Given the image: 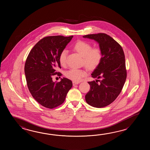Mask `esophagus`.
Wrapping results in <instances>:
<instances>
[{
  "instance_id": "esophagus-1",
  "label": "esophagus",
  "mask_w": 150,
  "mask_h": 150,
  "mask_svg": "<svg viewBox=\"0 0 150 150\" xmlns=\"http://www.w3.org/2000/svg\"><path fill=\"white\" fill-rule=\"evenodd\" d=\"M73 85L74 86V85H77V84H78V83H79V82H76V81H73Z\"/></svg>"
}]
</instances>
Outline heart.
<instances>
[{
    "mask_svg": "<svg viewBox=\"0 0 150 150\" xmlns=\"http://www.w3.org/2000/svg\"><path fill=\"white\" fill-rule=\"evenodd\" d=\"M74 49L83 56V63L89 70H94L100 64L102 59L101 49L98 47L92 48V45L85 41L80 40L76 42ZM67 51L63 50L59 55V62L62 66H65L67 63ZM87 72L83 69H72L65 74L66 77L74 81H79L86 76Z\"/></svg>",
    "mask_w": 150,
    "mask_h": 150,
    "instance_id": "heart-1",
    "label": "heart"
}]
</instances>
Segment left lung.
Here are the masks:
<instances>
[{"label": "left lung", "mask_w": 150, "mask_h": 150, "mask_svg": "<svg viewBox=\"0 0 150 150\" xmlns=\"http://www.w3.org/2000/svg\"><path fill=\"white\" fill-rule=\"evenodd\" d=\"M83 38L98 42L102 51V61L91 74L94 78L101 79L98 80L99 83L88 82L91 88L85 99L89 105L102 108L115 101L125 85L127 74L124 51L119 43L105 33L84 35Z\"/></svg>", "instance_id": "8db88e82"}]
</instances>
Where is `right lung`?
<instances>
[{
	"label": "right lung",
	"mask_w": 150,
	"mask_h": 150,
	"mask_svg": "<svg viewBox=\"0 0 150 150\" xmlns=\"http://www.w3.org/2000/svg\"><path fill=\"white\" fill-rule=\"evenodd\" d=\"M73 36H50L42 38L29 53L25 65V74L29 91L35 100L45 108L53 109L64 102L72 87V81L66 78L54 82L52 76H61L56 72L61 67L59 55Z\"/></svg>",
	"instance_id": "1"
}]
</instances>
